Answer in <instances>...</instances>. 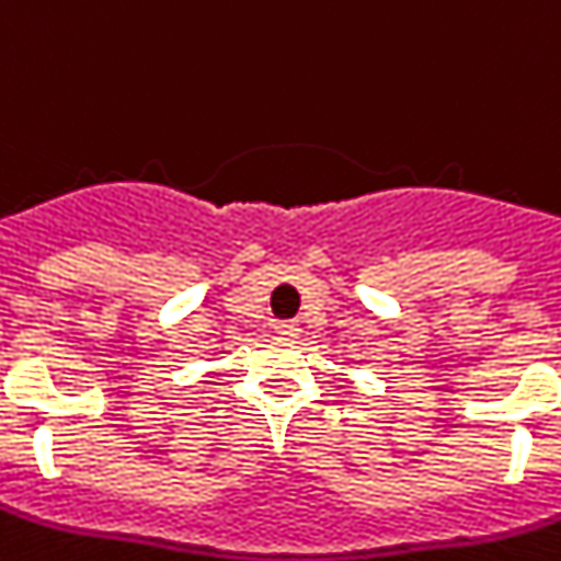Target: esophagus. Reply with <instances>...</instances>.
I'll return each instance as SVG.
<instances>
[{
    "label": "esophagus",
    "instance_id": "34e87169",
    "mask_svg": "<svg viewBox=\"0 0 561 561\" xmlns=\"http://www.w3.org/2000/svg\"><path fill=\"white\" fill-rule=\"evenodd\" d=\"M275 332L280 337H298L300 335V327H298V321H277L275 323Z\"/></svg>",
    "mask_w": 561,
    "mask_h": 561
}]
</instances>
